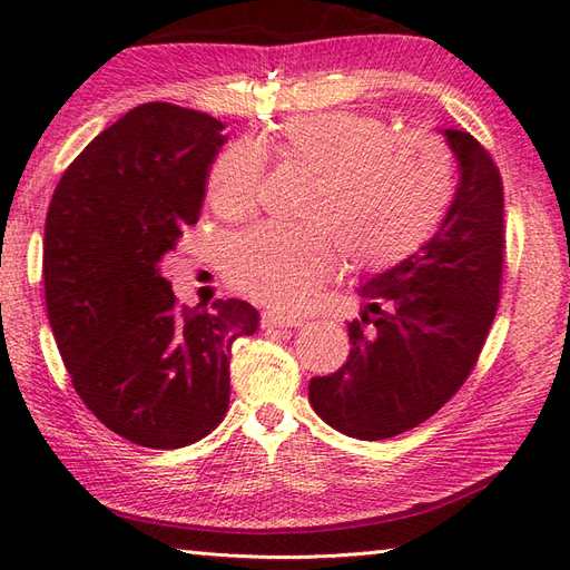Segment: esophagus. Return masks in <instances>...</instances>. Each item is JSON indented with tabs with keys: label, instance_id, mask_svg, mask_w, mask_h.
Here are the masks:
<instances>
[{
	"label": "esophagus",
	"instance_id": "esophagus-1",
	"mask_svg": "<svg viewBox=\"0 0 570 570\" xmlns=\"http://www.w3.org/2000/svg\"><path fill=\"white\" fill-rule=\"evenodd\" d=\"M261 324L263 327H268V330H273V327H299L302 324V320H297V317H287V315H281V312H263V317H261Z\"/></svg>",
	"mask_w": 570,
	"mask_h": 570
}]
</instances>
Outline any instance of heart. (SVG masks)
I'll return each instance as SVG.
<instances>
[{
	"label": "heart",
	"mask_w": 570,
	"mask_h": 570,
	"mask_svg": "<svg viewBox=\"0 0 570 570\" xmlns=\"http://www.w3.org/2000/svg\"><path fill=\"white\" fill-rule=\"evenodd\" d=\"M285 165L315 174L302 206L305 226H261L226 248L238 293L275 309H297L327 281L340 253L352 271H386L435 234L455 191L445 142L428 132L393 135L368 115H297L271 137ZM263 149L234 142L208 171V202L220 216H248L261 196Z\"/></svg>",
	"instance_id": "heart-1"
}]
</instances>
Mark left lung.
I'll return each instance as SVG.
<instances>
[{
    "instance_id": "left-lung-1",
    "label": "left lung",
    "mask_w": 570,
    "mask_h": 570,
    "mask_svg": "<svg viewBox=\"0 0 570 570\" xmlns=\"http://www.w3.org/2000/svg\"><path fill=\"white\" fill-rule=\"evenodd\" d=\"M443 135L460 167L443 224L421 250L364 281L350 358L332 376L309 381L312 409L350 438L386 440L443 409L478 364L497 315L502 177L470 132L450 127Z\"/></svg>"
}]
</instances>
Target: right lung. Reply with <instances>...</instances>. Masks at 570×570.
Wrapping results in <instances>:
<instances>
[{
	"mask_svg": "<svg viewBox=\"0 0 570 570\" xmlns=\"http://www.w3.org/2000/svg\"><path fill=\"white\" fill-rule=\"evenodd\" d=\"M224 122L145 102L80 153L51 196L43 289L73 389L98 421L135 445L177 450L224 421L230 346L258 309L216 299L179 307L159 271L199 220Z\"/></svg>",
	"mask_w": 570,
	"mask_h": 570,
	"instance_id": "1",
	"label": "right lung"
}]
</instances>
